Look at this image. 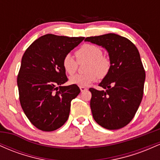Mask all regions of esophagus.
<instances>
[{
  "label": "esophagus",
  "instance_id": "obj_1",
  "mask_svg": "<svg viewBox=\"0 0 160 160\" xmlns=\"http://www.w3.org/2000/svg\"><path fill=\"white\" fill-rule=\"evenodd\" d=\"M80 91H81L82 92H85V91L87 90V88L84 87V86H80Z\"/></svg>",
  "mask_w": 160,
  "mask_h": 160
}]
</instances>
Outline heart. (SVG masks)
Listing matches in <instances>:
<instances>
[{"instance_id":"heart-1","label":"heart","mask_w":160,"mask_h":160,"mask_svg":"<svg viewBox=\"0 0 160 160\" xmlns=\"http://www.w3.org/2000/svg\"><path fill=\"white\" fill-rule=\"evenodd\" d=\"M103 55L102 49L93 44L82 45L75 52L78 63L87 62L83 74H76L70 78L71 83L79 86H88L99 78H104L109 73L111 63ZM71 55H66L62 60V67L68 74L72 75L77 71L78 63Z\"/></svg>"}]
</instances>
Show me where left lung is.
<instances>
[{"mask_svg":"<svg viewBox=\"0 0 160 160\" xmlns=\"http://www.w3.org/2000/svg\"><path fill=\"white\" fill-rule=\"evenodd\" d=\"M84 40L105 49L111 63L98 85L105 90L89 89L93 118L107 129L124 127L135 117L144 93L145 71L138 50L127 38L112 33Z\"/></svg>","mask_w":160,"mask_h":160,"instance_id":"left-lung-1","label":"left lung"}]
</instances>
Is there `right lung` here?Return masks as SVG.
I'll use <instances>...</instances> for the list:
<instances>
[{"instance_id":"1","label":"right lung","mask_w":160,"mask_h":160,"mask_svg":"<svg viewBox=\"0 0 160 160\" xmlns=\"http://www.w3.org/2000/svg\"><path fill=\"white\" fill-rule=\"evenodd\" d=\"M48 34L34 40L22 58L17 78L19 101L24 113L38 129L52 132L65 124L71 102L80 92L68 81L62 60L84 40Z\"/></svg>"}]
</instances>
